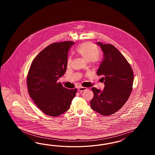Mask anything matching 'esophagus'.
<instances>
[{"label":"esophagus","mask_w":155,"mask_h":155,"mask_svg":"<svg viewBox=\"0 0 155 155\" xmlns=\"http://www.w3.org/2000/svg\"><path fill=\"white\" fill-rule=\"evenodd\" d=\"M87 90V88L84 87H79V88L78 89V91L80 92V93H81V92H82V91H84V90Z\"/></svg>","instance_id":"esophagus-1"}]
</instances>
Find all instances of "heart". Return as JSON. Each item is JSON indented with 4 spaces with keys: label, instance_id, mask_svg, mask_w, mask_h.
Here are the masks:
<instances>
[{
    "label": "heart",
    "instance_id": "obj_1",
    "mask_svg": "<svg viewBox=\"0 0 155 155\" xmlns=\"http://www.w3.org/2000/svg\"><path fill=\"white\" fill-rule=\"evenodd\" d=\"M98 47L93 43L90 42H84L80 45L76 50L77 54L87 62L90 61L93 64H96L100 60V57L98 54ZM71 60L69 58L67 61L68 66L71 65Z\"/></svg>",
    "mask_w": 155,
    "mask_h": 155
}]
</instances>
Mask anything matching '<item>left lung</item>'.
<instances>
[{
  "label": "left lung",
  "mask_w": 155,
  "mask_h": 155,
  "mask_svg": "<svg viewBox=\"0 0 155 155\" xmlns=\"http://www.w3.org/2000/svg\"><path fill=\"white\" fill-rule=\"evenodd\" d=\"M101 48L103 58L99 66L97 75H103V90L92 87L94 97L91 108L100 114L107 116L117 112L127 102L132 89L134 73L125 57L113 45L97 42Z\"/></svg>",
  "instance_id": "obj_1"
}]
</instances>
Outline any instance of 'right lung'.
I'll use <instances>...</instances> for the list:
<instances>
[{"label": "right lung", "mask_w": 155, "mask_h": 155, "mask_svg": "<svg viewBox=\"0 0 155 155\" xmlns=\"http://www.w3.org/2000/svg\"><path fill=\"white\" fill-rule=\"evenodd\" d=\"M73 41L56 42L44 49L32 61L27 76L28 92L36 106L48 115L57 117L70 108L77 90L68 89L58 79L66 71Z\"/></svg>", "instance_id": "add662e5"}]
</instances>
